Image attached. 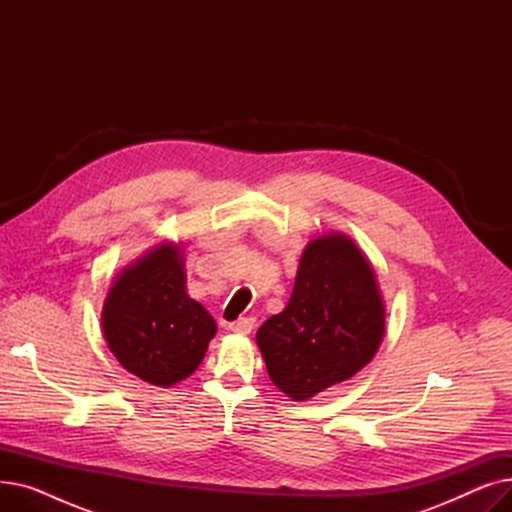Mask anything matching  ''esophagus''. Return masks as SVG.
I'll return each instance as SVG.
<instances>
[{
    "instance_id": "34e87169",
    "label": "esophagus",
    "mask_w": 512,
    "mask_h": 512,
    "mask_svg": "<svg viewBox=\"0 0 512 512\" xmlns=\"http://www.w3.org/2000/svg\"><path fill=\"white\" fill-rule=\"evenodd\" d=\"M255 326V319L253 317H240L236 321H230L228 324V330L236 332V334H249Z\"/></svg>"
}]
</instances>
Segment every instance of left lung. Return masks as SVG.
<instances>
[{"label": "left lung", "instance_id": "1", "mask_svg": "<svg viewBox=\"0 0 512 512\" xmlns=\"http://www.w3.org/2000/svg\"><path fill=\"white\" fill-rule=\"evenodd\" d=\"M384 301L369 261L344 234L305 249L286 309L257 330L272 382L307 400L365 367L384 336Z\"/></svg>", "mask_w": 512, "mask_h": 512}]
</instances>
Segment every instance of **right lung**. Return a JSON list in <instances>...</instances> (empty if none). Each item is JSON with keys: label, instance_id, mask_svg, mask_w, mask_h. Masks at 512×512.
<instances>
[{"label": "right lung", "instance_id": "right-lung-1", "mask_svg": "<svg viewBox=\"0 0 512 512\" xmlns=\"http://www.w3.org/2000/svg\"><path fill=\"white\" fill-rule=\"evenodd\" d=\"M184 284L180 249L161 245L120 274L103 305L110 351L126 371L153 386L188 378L218 330Z\"/></svg>", "mask_w": 512, "mask_h": 512}]
</instances>
